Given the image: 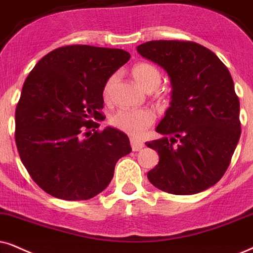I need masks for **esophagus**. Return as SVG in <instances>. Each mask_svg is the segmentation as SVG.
Returning <instances> with one entry per match:
<instances>
[{
	"label": "esophagus",
	"mask_w": 253,
	"mask_h": 253,
	"mask_svg": "<svg viewBox=\"0 0 253 253\" xmlns=\"http://www.w3.org/2000/svg\"><path fill=\"white\" fill-rule=\"evenodd\" d=\"M130 146H132V149L134 150V152H139L140 149L143 148L145 143H143L141 140L135 139V137H132V139H130Z\"/></svg>",
	"instance_id": "1"
}]
</instances>
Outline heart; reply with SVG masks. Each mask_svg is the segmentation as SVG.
I'll return each mask as SVG.
<instances>
[{"label": "heart", "instance_id": "1", "mask_svg": "<svg viewBox=\"0 0 253 253\" xmlns=\"http://www.w3.org/2000/svg\"><path fill=\"white\" fill-rule=\"evenodd\" d=\"M133 78L145 91H153L161 83L162 76L160 70L155 65L149 63H139L132 70ZM118 75H112L106 82L104 87L105 100H110ZM155 121V113L149 108H139V110H120L111 118V124L121 132L137 136Z\"/></svg>", "mask_w": 253, "mask_h": 253}]
</instances>
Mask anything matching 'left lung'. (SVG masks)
<instances>
[{
    "label": "left lung",
    "mask_w": 253,
    "mask_h": 253,
    "mask_svg": "<svg viewBox=\"0 0 253 253\" xmlns=\"http://www.w3.org/2000/svg\"><path fill=\"white\" fill-rule=\"evenodd\" d=\"M167 71L170 106L156 127L161 139L150 183L174 195H194L215 185L228 169L241 136L239 100L229 70L195 42L150 41L136 47Z\"/></svg>",
    "instance_id": "8db88e82"
}]
</instances>
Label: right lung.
I'll use <instances>...</instances> for the list:
<instances>
[{
    "instance_id": "add662e5",
    "label": "right lung",
    "mask_w": 253,
    "mask_h": 253,
    "mask_svg": "<svg viewBox=\"0 0 253 253\" xmlns=\"http://www.w3.org/2000/svg\"><path fill=\"white\" fill-rule=\"evenodd\" d=\"M129 58L121 49L62 46L44 56L25 79L15 112V141L29 175L51 196L94 197L110 184L118 160L132 150L121 130L97 129L105 119V84Z\"/></svg>"
}]
</instances>
